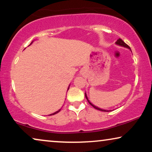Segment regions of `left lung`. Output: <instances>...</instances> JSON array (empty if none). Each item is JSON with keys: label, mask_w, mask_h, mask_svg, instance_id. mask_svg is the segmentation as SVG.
Returning <instances> with one entry per match:
<instances>
[{"label": "left lung", "mask_w": 152, "mask_h": 152, "mask_svg": "<svg viewBox=\"0 0 152 152\" xmlns=\"http://www.w3.org/2000/svg\"><path fill=\"white\" fill-rule=\"evenodd\" d=\"M115 44H116V45H120V46H122V47L126 48H128V49H129L130 50H131V48H130V47L128 45H126V43H124V41H122L121 39H118V40H117V41H116V42H115ZM131 51H132V50H131ZM85 96H86V98L87 99V100H88V103L90 104H91V106H92V107H94L95 109H97V110H99V111H104V112H109V111H109V110H105V109H101V108H99V107H96V106H95L94 104H93L91 103L90 101H89V99H88V97H87V95H86V93H85Z\"/></svg>", "instance_id": "8db88e82"}]
</instances>
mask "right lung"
<instances>
[{"label": "right lung", "mask_w": 152, "mask_h": 152, "mask_svg": "<svg viewBox=\"0 0 152 152\" xmlns=\"http://www.w3.org/2000/svg\"><path fill=\"white\" fill-rule=\"evenodd\" d=\"M33 41H32V42H33ZM32 42L30 43V45H31V44H32ZM69 87H70V85H69V86H68V90H67V91H68V89H69ZM60 111H61V109H59V110H58V111H56V112H55V113H51V114H50V115H55V114H56V113H59V112Z\"/></svg>", "instance_id": "obj_1"}]
</instances>
